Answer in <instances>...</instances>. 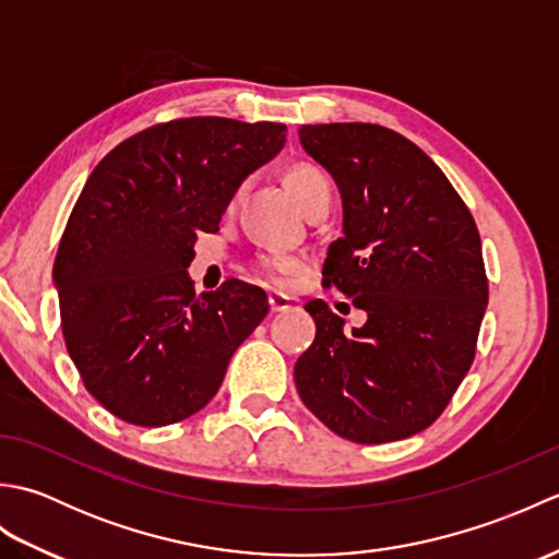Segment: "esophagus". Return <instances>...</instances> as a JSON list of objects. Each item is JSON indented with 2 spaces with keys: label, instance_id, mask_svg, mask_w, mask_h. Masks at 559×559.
Wrapping results in <instances>:
<instances>
[{
  "label": "esophagus",
  "instance_id": "1",
  "mask_svg": "<svg viewBox=\"0 0 559 559\" xmlns=\"http://www.w3.org/2000/svg\"><path fill=\"white\" fill-rule=\"evenodd\" d=\"M269 307H271L273 314H276V312H288L290 307H293V300L288 298V295H283V293H271L269 295Z\"/></svg>",
  "mask_w": 559,
  "mask_h": 559
}]
</instances>
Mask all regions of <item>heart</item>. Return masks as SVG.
Returning <instances> with one entry per match:
<instances>
[{
  "label": "heart",
  "mask_w": 559,
  "mask_h": 559,
  "mask_svg": "<svg viewBox=\"0 0 559 559\" xmlns=\"http://www.w3.org/2000/svg\"><path fill=\"white\" fill-rule=\"evenodd\" d=\"M286 185L302 211H310L317 201H324V199L331 201L329 177L322 168H317V165H312V163L293 165L286 175ZM240 194H242V189H237L230 199V206L237 204ZM259 266H261V271L269 273L271 278L281 281L283 276H288V273H298L305 264H302V259L293 257V254H269L259 261Z\"/></svg>",
  "instance_id": "obj_1"
}]
</instances>
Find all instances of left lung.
Wrapping results in <instances>:
<instances>
[{"label": "left lung", "instance_id": "obj_1", "mask_svg": "<svg viewBox=\"0 0 559 559\" xmlns=\"http://www.w3.org/2000/svg\"><path fill=\"white\" fill-rule=\"evenodd\" d=\"M298 134L343 204L324 283L367 322L346 331L322 300L307 302L317 336L295 362V386L350 442L406 439L437 420L476 355L488 307L476 221L435 160L386 127L302 124Z\"/></svg>", "mask_w": 559, "mask_h": 559}]
</instances>
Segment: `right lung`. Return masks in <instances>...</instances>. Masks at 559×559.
<instances>
[{
  "instance_id": "1",
  "label": "right lung",
  "mask_w": 559,
  "mask_h": 559,
  "mask_svg": "<svg viewBox=\"0 0 559 559\" xmlns=\"http://www.w3.org/2000/svg\"><path fill=\"white\" fill-rule=\"evenodd\" d=\"M286 146V124L187 117L122 141L91 173L52 281L67 350L100 406L141 427L180 423L216 396L266 293L225 281L197 298V233Z\"/></svg>"
}]
</instances>
